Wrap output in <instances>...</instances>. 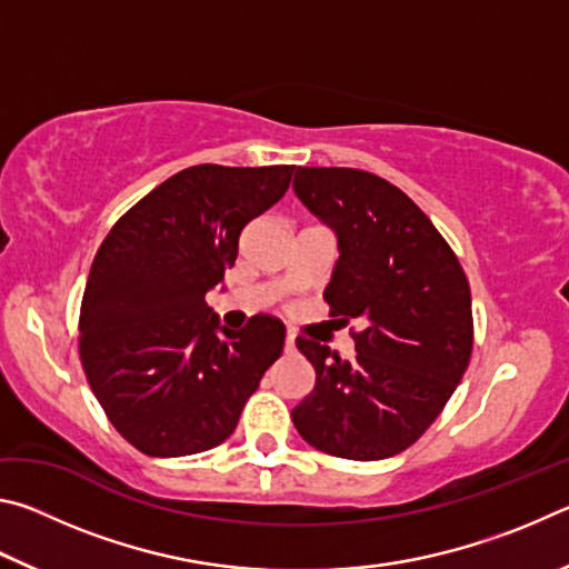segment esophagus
<instances>
[{"mask_svg":"<svg viewBox=\"0 0 569 569\" xmlns=\"http://www.w3.org/2000/svg\"><path fill=\"white\" fill-rule=\"evenodd\" d=\"M286 351H288V353H291V351H296V336H293L291 331H288V333H286Z\"/></svg>","mask_w":569,"mask_h":569,"instance_id":"34e87169","label":"esophagus"}]
</instances>
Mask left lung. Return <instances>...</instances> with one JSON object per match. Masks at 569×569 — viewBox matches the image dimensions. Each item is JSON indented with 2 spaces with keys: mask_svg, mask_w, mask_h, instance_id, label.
I'll list each match as a JSON object with an SVG mask.
<instances>
[{
  "mask_svg": "<svg viewBox=\"0 0 569 569\" xmlns=\"http://www.w3.org/2000/svg\"><path fill=\"white\" fill-rule=\"evenodd\" d=\"M293 190L336 233L339 261L323 291L331 316L361 321L353 359L296 341L316 383L293 423L331 457H393L429 429L465 377L475 341L467 276L421 208L373 172L298 168Z\"/></svg>",
  "mask_w": 569,
  "mask_h": 569,
  "instance_id": "left-lung-1",
  "label": "left lung"
}]
</instances>
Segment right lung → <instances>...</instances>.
I'll return each instance as SVG.
<instances>
[{
	"label": "right lung",
	"mask_w": 569,
	"mask_h": 569,
	"mask_svg": "<svg viewBox=\"0 0 569 569\" xmlns=\"http://www.w3.org/2000/svg\"><path fill=\"white\" fill-rule=\"evenodd\" d=\"M293 166H196L132 206L94 256L80 311L84 373L112 427L148 457H188L233 435L283 351L286 326H220L223 283L250 220L286 196Z\"/></svg>",
	"instance_id": "right-lung-1"
}]
</instances>
